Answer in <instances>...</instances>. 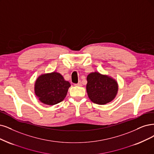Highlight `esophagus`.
Masks as SVG:
<instances>
[{
	"mask_svg": "<svg viewBox=\"0 0 154 154\" xmlns=\"http://www.w3.org/2000/svg\"><path fill=\"white\" fill-rule=\"evenodd\" d=\"M75 86H82V82H81V81H79L77 84H75Z\"/></svg>",
	"mask_w": 154,
	"mask_h": 154,
	"instance_id": "34e87169",
	"label": "esophagus"
}]
</instances>
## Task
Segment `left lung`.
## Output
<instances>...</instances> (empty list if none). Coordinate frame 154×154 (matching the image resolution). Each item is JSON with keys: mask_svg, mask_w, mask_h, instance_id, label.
<instances>
[{"mask_svg": "<svg viewBox=\"0 0 154 154\" xmlns=\"http://www.w3.org/2000/svg\"><path fill=\"white\" fill-rule=\"evenodd\" d=\"M86 90L91 101L105 105L115 98L118 91L117 82L98 72L91 73L87 77Z\"/></svg>", "mask_w": 154, "mask_h": 154, "instance_id": "obj_1", "label": "left lung"}]
</instances>
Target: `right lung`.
Segmentation results:
<instances>
[{
  "mask_svg": "<svg viewBox=\"0 0 154 154\" xmlns=\"http://www.w3.org/2000/svg\"><path fill=\"white\" fill-rule=\"evenodd\" d=\"M69 82L65 81L60 73L53 72L40 76L35 84V93L42 103L53 105L60 103L66 97Z\"/></svg>",
  "mask_w": 154,
  "mask_h": 154,
  "instance_id": "right-lung-1",
  "label": "right lung"
}]
</instances>
